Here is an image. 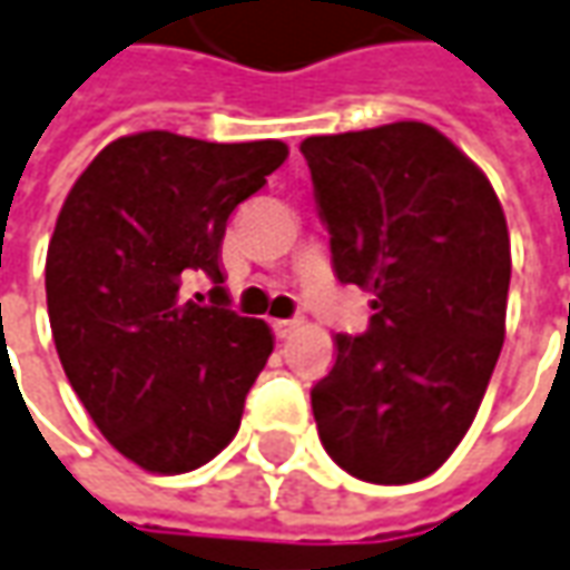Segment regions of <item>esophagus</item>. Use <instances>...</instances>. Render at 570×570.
<instances>
[{
	"label": "esophagus",
	"mask_w": 570,
	"mask_h": 570,
	"mask_svg": "<svg viewBox=\"0 0 570 570\" xmlns=\"http://www.w3.org/2000/svg\"><path fill=\"white\" fill-rule=\"evenodd\" d=\"M297 326H301V320H273V332L278 338H288Z\"/></svg>",
	"instance_id": "esophagus-1"
}]
</instances>
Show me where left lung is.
Returning <instances> with one entry per match:
<instances>
[{"label": "left lung", "instance_id": "1", "mask_svg": "<svg viewBox=\"0 0 570 570\" xmlns=\"http://www.w3.org/2000/svg\"><path fill=\"white\" fill-rule=\"evenodd\" d=\"M335 276L373 294L370 330L335 335L311 389L330 458L401 487L439 471L471 430L505 342L511 240L471 156L433 125L307 137Z\"/></svg>", "mask_w": 570, "mask_h": 570}]
</instances>
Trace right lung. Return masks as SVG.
<instances>
[{"mask_svg": "<svg viewBox=\"0 0 570 570\" xmlns=\"http://www.w3.org/2000/svg\"><path fill=\"white\" fill-rule=\"evenodd\" d=\"M285 159L282 140L137 131L106 144L65 197L46 250L52 342L99 433L140 471H197L238 433L273 332L181 285L204 273L223 304L228 216Z\"/></svg>", "mask_w": 570, "mask_h": 570, "instance_id": "add662e5", "label": "right lung"}]
</instances>
